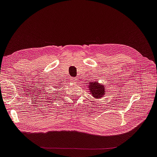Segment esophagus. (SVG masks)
I'll return each mask as SVG.
<instances>
[{
	"instance_id": "34e87169",
	"label": "esophagus",
	"mask_w": 157,
	"mask_h": 157,
	"mask_svg": "<svg viewBox=\"0 0 157 157\" xmlns=\"http://www.w3.org/2000/svg\"><path fill=\"white\" fill-rule=\"evenodd\" d=\"M71 81H72V82H73V83H76L77 82V79L76 78H71Z\"/></svg>"
}]
</instances>
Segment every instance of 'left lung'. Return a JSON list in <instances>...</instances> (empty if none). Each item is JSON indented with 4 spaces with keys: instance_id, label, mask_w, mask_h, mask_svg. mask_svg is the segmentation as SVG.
I'll use <instances>...</instances> for the list:
<instances>
[{
    "instance_id": "obj_1",
    "label": "left lung",
    "mask_w": 157,
    "mask_h": 157,
    "mask_svg": "<svg viewBox=\"0 0 157 157\" xmlns=\"http://www.w3.org/2000/svg\"><path fill=\"white\" fill-rule=\"evenodd\" d=\"M88 88L90 90V94L93 95V98L99 99L104 97L105 93H107L106 88L104 86L103 84H99V82L95 81L94 82L88 83Z\"/></svg>"
}]
</instances>
